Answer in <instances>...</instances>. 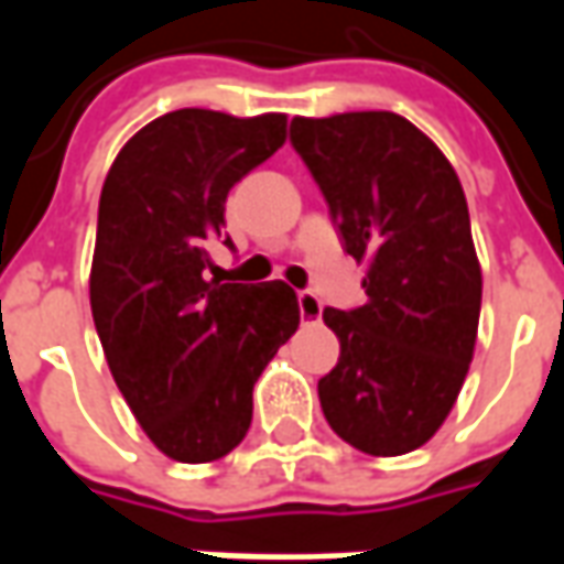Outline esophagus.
Returning <instances> with one entry per match:
<instances>
[{
  "label": "esophagus",
  "instance_id": "1",
  "mask_svg": "<svg viewBox=\"0 0 564 564\" xmlns=\"http://www.w3.org/2000/svg\"><path fill=\"white\" fill-rule=\"evenodd\" d=\"M299 314L305 323H317L319 314H323V302H319L314 293H299Z\"/></svg>",
  "mask_w": 564,
  "mask_h": 564
}]
</instances>
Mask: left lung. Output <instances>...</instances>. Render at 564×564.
<instances>
[{
  "label": "left lung",
  "mask_w": 564,
  "mask_h": 564,
  "mask_svg": "<svg viewBox=\"0 0 564 564\" xmlns=\"http://www.w3.org/2000/svg\"><path fill=\"white\" fill-rule=\"evenodd\" d=\"M344 250L366 262L368 302L326 307L341 341L317 392L332 432L371 456L423 447L456 404L480 323V262L449 160L392 111L293 117Z\"/></svg>",
  "instance_id": "obj_1"
}]
</instances>
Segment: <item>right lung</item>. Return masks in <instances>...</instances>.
<instances>
[{
  "label": "right lung",
  "mask_w": 564,
  "mask_h": 564,
  "mask_svg": "<svg viewBox=\"0 0 564 564\" xmlns=\"http://www.w3.org/2000/svg\"><path fill=\"white\" fill-rule=\"evenodd\" d=\"M283 141L286 115L181 108L139 129L105 177L93 323L117 390L174 462L223 459L245 441L253 383L299 326L283 281L205 278L229 189Z\"/></svg>",
  "instance_id": "add662e5"
}]
</instances>
